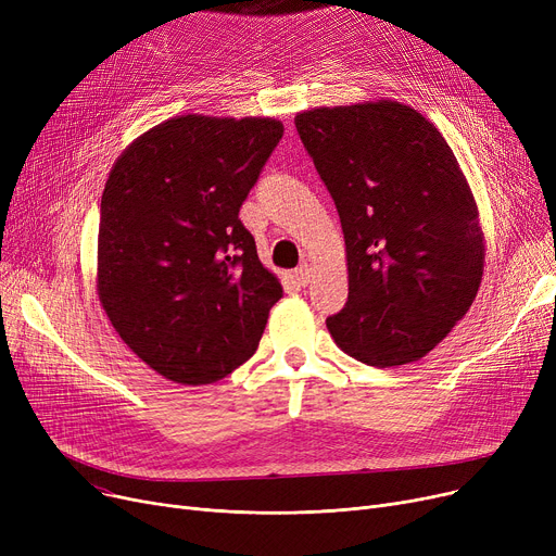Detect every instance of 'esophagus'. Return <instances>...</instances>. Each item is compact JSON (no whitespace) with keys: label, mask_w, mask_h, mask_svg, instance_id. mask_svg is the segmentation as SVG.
<instances>
[{"label":"esophagus","mask_w":556,"mask_h":556,"mask_svg":"<svg viewBox=\"0 0 556 556\" xmlns=\"http://www.w3.org/2000/svg\"><path fill=\"white\" fill-rule=\"evenodd\" d=\"M311 277H313V268L308 266V263H302V266L295 270V279L300 286H308L311 283Z\"/></svg>","instance_id":"obj_1"}]
</instances>
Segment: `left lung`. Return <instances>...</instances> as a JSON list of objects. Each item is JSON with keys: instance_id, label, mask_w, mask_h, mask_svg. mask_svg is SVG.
<instances>
[{"instance_id": "8db88e82", "label": "left lung", "mask_w": 556, "mask_h": 556, "mask_svg": "<svg viewBox=\"0 0 556 556\" xmlns=\"http://www.w3.org/2000/svg\"><path fill=\"white\" fill-rule=\"evenodd\" d=\"M295 128L344 231L336 344L371 367L424 358L471 308L484 268L476 200L446 139L396 101L308 110Z\"/></svg>"}]
</instances>
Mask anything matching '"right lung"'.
Returning a JSON list of instances; mask_svg holds the SVG:
<instances>
[{"mask_svg": "<svg viewBox=\"0 0 556 556\" xmlns=\"http://www.w3.org/2000/svg\"><path fill=\"white\" fill-rule=\"evenodd\" d=\"M283 126L168 119L114 162L101 195L99 298L132 352L182 386H207L258 346L283 288L239 212Z\"/></svg>", "mask_w": 556, "mask_h": 556, "instance_id": "1", "label": "right lung"}]
</instances>
